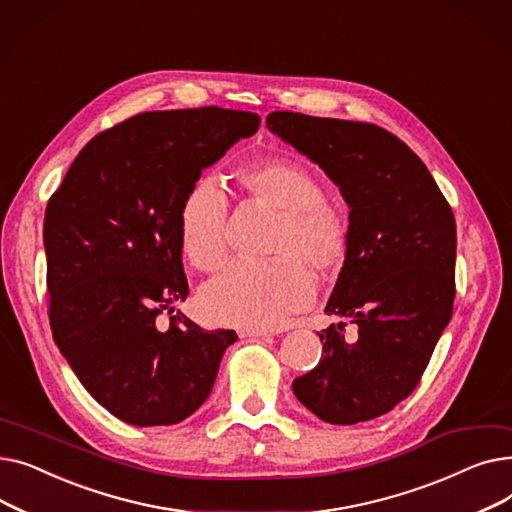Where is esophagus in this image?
<instances>
[{
	"instance_id": "34e87169",
	"label": "esophagus",
	"mask_w": 512,
	"mask_h": 512,
	"mask_svg": "<svg viewBox=\"0 0 512 512\" xmlns=\"http://www.w3.org/2000/svg\"><path fill=\"white\" fill-rule=\"evenodd\" d=\"M240 336L242 338H265V336H270V332L263 328H242Z\"/></svg>"
}]
</instances>
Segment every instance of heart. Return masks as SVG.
<instances>
[{
    "label": "heart",
    "mask_w": 512,
    "mask_h": 512,
    "mask_svg": "<svg viewBox=\"0 0 512 512\" xmlns=\"http://www.w3.org/2000/svg\"><path fill=\"white\" fill-rule=\"evenodd\" d=\"M247 191L282 211L270 261L234 259L199 294L201 313L220 326L272 328L307 307L315 297V280L338 272L348 251L344 215L324 201L319 180L297 161L272 159L242 174ZM230 199L215 176H201L180 207V240L186 257L211 272L228 251ZM302 260L299 262L298 259Z\"/></svg>",
    "instance_id": "heart-1"
}]
</instances>
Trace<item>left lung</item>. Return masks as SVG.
<instances>
[{"label":"left lung","mask_w":512,"mask_h":512,"mask_svg":"<svg viewBox=\"0 0 512 512\" xmlns=\"http://www.w3.org/2000/svg\"><path fill=\"white\" fill-rule=\"evenodd\" d=\"M267 128L338 184L348 211V251L321 330L315 369L294 396L334 425L392 411L419 384L452 317L456 224L423 161L392 132L336 118L272 112Z\"/></svg>","instance_id":"left-lung-1"}]
</instances>
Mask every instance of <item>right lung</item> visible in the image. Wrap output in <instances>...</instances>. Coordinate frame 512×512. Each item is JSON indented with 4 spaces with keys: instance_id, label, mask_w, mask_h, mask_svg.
<instances>
[{
    "instance_id": "1",
    "label": "right lung",
    "mask_w": 512,
    "mask_h": 512,
    "mask_svg": "<svg viewBox=\"0 0 512 512\" xmlns=\"http://www.w3.org/2000/svg\"><path fill=\"white\" fill-rule=\"evenodd\" d=\"M257 114L145 112L99 132L45 209L49 324L87 392L137 427L174 425L209 396L234 330H203L184 301L180 207L201 172L257 132Z\"/></svg>"
}]
</instances>
